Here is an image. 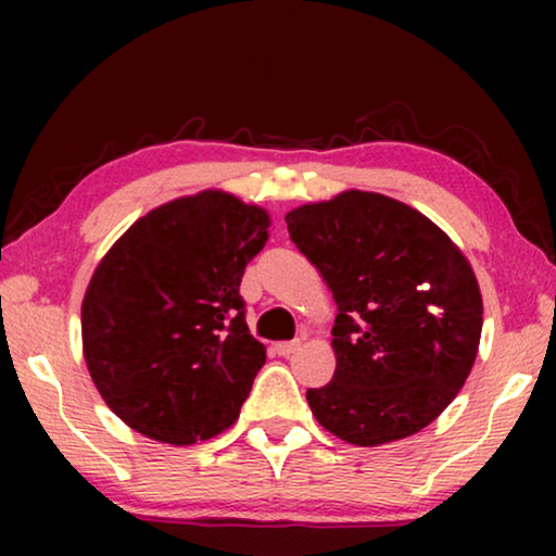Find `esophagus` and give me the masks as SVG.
<instances>
[{
	"mask_svg": "<svg viewBox=\"0 0 556 556\" xmlns=\"http://www.w3.org/2000/svg\"><path fill=\"white\" fill-rule=\"evenodd\" d=\"M299 349H301V341L295 339V341H280V344L276 346V352L280 356H291L293 352H299Z\"/></svg>",
	"mask_w": 556,
	"mask_h": 556,
	"instance_id": "34e87169",
	"label": "esophagus"
}]
</instances>
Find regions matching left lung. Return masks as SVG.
I'll list each match as a JSON object with an SVG mask.
<instances>
[{
  "label": "left lung",
  "instance_id": "left-lung-1",
  "mask_svg": "<svg viewBox=\"0 0 556 556\" xmlns=\"http://www.w3.org/2000/svg\"><path fill=\"white\" fill-rule=\"evenodd\" d=\"M339 314L333 379L306 400L324 430L359 447L409 438L455 400L473 369L483 299L473 265L409 204L346 189L286 215Z\"/></svg>",
  "mask_w": 556,
  "mask_h": 556
}]
</instances>
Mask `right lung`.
I'll return each instance as SVG.
<instances>
[{"label":"right lung","mask_w":556,"mask_h":556,"mask_svg":"<svg viewBox=\"0 0 556 556\" xmlns=\"http://www.w3.org/2000/svg\"><path fill=\"white\" fill-rule=\"evenodd\" d=\"M268 227V210L202 189L136 219L96 265L80 306L83 356L128 428L194 445L238 420L265 364L240 280Z\"/></svg>","instance_id":"right-lung-1"}]
</instances>
